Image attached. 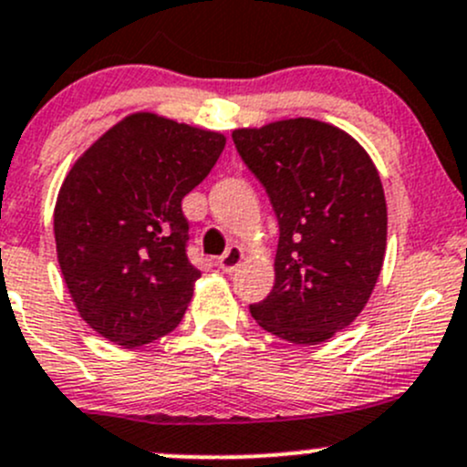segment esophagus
<instances>
[{
  "instance_id": "obj_1",
  "label": "esophagus",
  "mask_w": 467,
  "mask_h": 467,
  "mask_svg": "<svg viewBox=\"0 0 467 467\" xmlns=\"http://www.w3.org/2000/svg\"><path fill=\"white\" fill-rule=\"evenodd\" d=\"M244 262V250L242 246H230L223 254L219 257V268L223 273H234Z\"/></svg>"
}]
</instances>
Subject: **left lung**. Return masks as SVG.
Returning <instances> with one entry per match:
<instances>
[{
  "label": "left lung",
  "mask_w": 467,
  "mask_h": 467,
  "mask_svg": "<svg viewBox=\"0 0 467 467\" xmlns=\"http://www.w3.org/2000/svg\"><path fill=\"white\" fill-rule=\"evenodd\" d=\"M233 140L279 223L275 286L250 313L282 340H331L367 306L385 262L387 203L374 161L316 118L242 127Z\"/></svg>",
  "instance_id": "left-lung-1"
}]
</instances>
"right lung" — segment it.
I'll use <instances>...</instances> for the list:
<instances>
[{"instance_id": "obj_1", "label": "right lung", "mask_w": 467, "mask_h": 467, "mask_svg": "<svg viewBox=\"0 0 467 467\" xmlns=\"http://www.w3.org/2000/svg\"><path fill=\"white\" fill-rule=\"evenodd\" d=\"M225 147L219 131L136 111L73 163L53 210L57 262L78 313L136 349L183 320L201 273L181 201Z\"/></svg>"}]
</instances>
